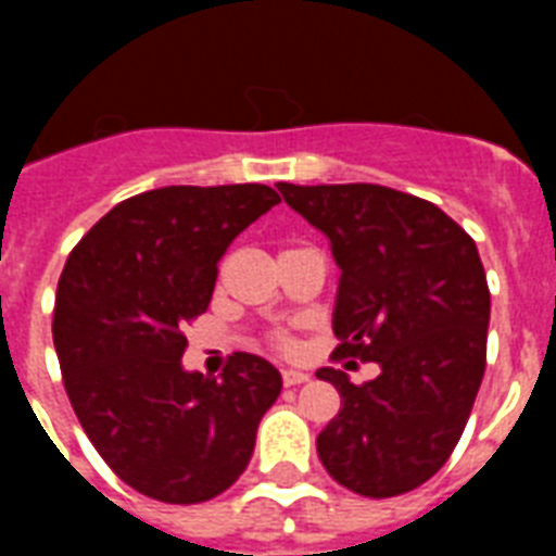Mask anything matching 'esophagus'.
I'll list each match as a JSON object with an SVG mask.
<instances>
[{
  "label": "esophagus",
  "instance_id": "34e87169",
  "mask_svg": "<svg viewBox=\"0 0 556 556\" xmlns=\"http://www.w3.org/2000/svg\"><path fill=\"white\" fill-rule=\"evenodd\" d=\"M308 378H312V375L303 369H282V383H286V387H300V383H305Z\"/></svg>",
  "mask_w": 556,
  "mask_h": 556
}]
</instances>
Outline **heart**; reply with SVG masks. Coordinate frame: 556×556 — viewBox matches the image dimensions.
Segmentation results:
<instances>
[{
    "label": "heart",
    "instance_id": "obj_1",
    "mask_svg": "<svg viewBox=\"0 0 556 556\" xmlns=\"http://www.w3.org/2000/svg\"><path fill=\"white\" fill-rule=\"evenodd\" d=\"M279 343H286V340H279Z\"/></svg>",
    "mask_w": 556,
    "mask_h": 556
}]
</instances>
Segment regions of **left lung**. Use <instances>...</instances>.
<instances>
[{
	"mask_svg": "<svg viewBox=\"0 0 556 556\" xmlns=\"http://www.w3.org/2000/svg\"><path fill=\"white\" fill-rule=\"evenodd\" d=\"M277 190L338 262V355L380 366L361 387L331 366L317 371L343 397L317 435L323 467L371 500L415 491L462 439L484 375L491 291L476 242L444 210L392 187Z\"/></svg>",
	"mask_w": 556,
	"mask_h": 556,
	"instance_id": "left-lung-1",
	"label": "left lung"
}]
</instances>
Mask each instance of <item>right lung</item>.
I'll return each instance as SVG.
<instances>
[{"label": "right lung", "instance_id": "right-lung-1", "mask_svg": "<svg viewBox=\"0 0 556 556\" xmlns=\"http://www.w3.org/2000/svg\"><path fill=\"white\" fill-rule=\"evenodd\" d=\"M274 204L265 185L159 187L109 210L68 253L54 305L65 392L103 462L150 500L227 491L282 389L248 352L218 378L181 364V329L207 312L218 260Z\"/></svg>", "mask_w": 556, "mask_h": 556}]
</instances>
